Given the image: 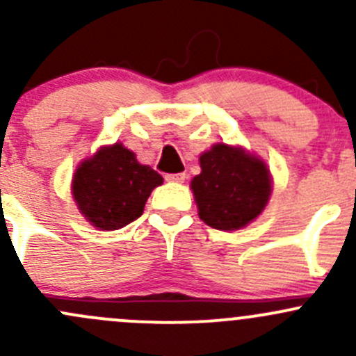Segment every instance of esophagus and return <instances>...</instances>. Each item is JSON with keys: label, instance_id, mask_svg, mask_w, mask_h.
<instances>
[{"label": "esophagus", "instance_id": "esophagus-1", "mask_svg": "<svg viewBox=\"0 0 356 356\" xmlns=\"http://www.w3.org/2000/svg\"><path fill=\"white\" fill-rule=\"evenodd\" d=\"M165 179L170 182H184L186 181V174L184 172H181V174H167L165 175Z\"/></svg>", "mask_w": 356, "mask_h": 356}]
</instances>
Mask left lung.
Returning a JSON list of instances; mask_svg holds the SVG:
<instances>
[{
  "label": "left lung",
  "mask_w": 356,
  "mask_h": 356,
  "mask_svg": "<svg viewBox=\"0 0 356 356\" xmlns=\"http://www.w3.org/2000/svg\"><path fill=\"white\" fill-rule=\"evenodd\" d=\"M200 165L191 189L204 224L236 231L261 213L270 196V174L264 161L241 148L215 145L200 156Z\"/></svg>",
  "instance_id": "1"
}]
</instances>
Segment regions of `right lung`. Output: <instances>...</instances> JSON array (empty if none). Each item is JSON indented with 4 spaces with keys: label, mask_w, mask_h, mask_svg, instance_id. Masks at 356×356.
Instances as JSON below:
<instances>
[{
    "label": "right lung",
    "mask_w": 356,
    "mask_h": 356,
    "mask_svg": "<svg viewBox=\"0 0 356 356\" xmlns=\"http://www.w3.org/2000/svg\"><path fill=\"white\" fill-rule=\"evenodd\" d=\"M161 175L141 165L122 145L102 148L79 165L72 182L75 203L86 218L102 231H115L141 217Z\"/></svg>",
    "instance_id": "right-lung-1"
}]
</instances>
